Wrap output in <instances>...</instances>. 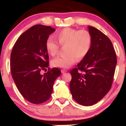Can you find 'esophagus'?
<instances>
[{
  "mask_svg": "<svg viewBox=\"0 0 126 126\" xmlns=\"http://www.w3.org/2000/svg\"><path fill=\"white\" fill-rule=\"evenodd\" d=\"M67 71V70H66V69H62V70H61V73H66Z\"/></svg>",
  "mask_w": 126,
  "mask_h": 126,
  "instance_id": "obj_1",
  "label": "esophagus"
}]
</instances>
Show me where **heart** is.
<instances>
[{"instance_id":"obj_1","label":"heart","mask_w":126,"mask_h":126,"mask_svg":"<svg viewBox=\"0 0 126 126\" xmlns=\"http://www.w3.org/2000/svg\"><path fill=\"white\" fill-rule=\"evenodd\" d=\"M58 43L61 46L65 45L63 56L55 58L51 62L53 67L68 68L78 60L83 59L89 53L92 47V37L90 32L85 30H77L65 28L55 34ZM53 39L48 38L45 43L47 51L52 56H55L59 50V45Z\"/></svg>"}]
</instances>
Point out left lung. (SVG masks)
Wrapping results in <instances>:
<instances>
[{
	"label": "left lung",
	"instance_id": "obj_1",
	"mask_svg": "<svg viewBox=\"0 0 126 126\" xmlns=\"http://www.w3.org/2000/svg\"><path fill=\"white\" fill-rule=\"evenodd\" d=\"M88 30L92 37L90 52L77 68L70 71L72 96L77 103L84 106L95 104L107 94L117 64L116 53L110 40L93 26H88Z\"/></svg>",
	"mask_w": 126,
	"mask_h": 126
}]
</instances>
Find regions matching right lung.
<instances>
[{
    "mask_svg": "<svg viewBox=\"0 0 126 126\" xmlns=\"http://www.w3.org/2000/svg\"><path fill=\"white\" fill-rule=\"evenodd\" d=\"M50 26L34 25L24 32L16 42L11 54V71L19 92L34 104L45 102L51 96L53 86L61 75L59 69H48L49 56L45 43L55 32Z\"/></svg>",
    "mask_w": 126,
    "mask_h": 126,
    "instance_id": "add662e5",
    "label": "right lung"
}]
</instances>
